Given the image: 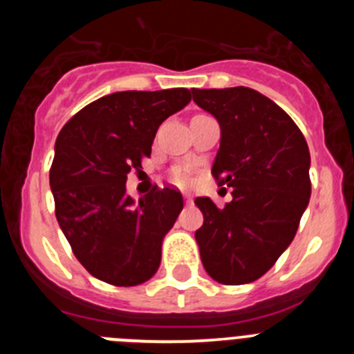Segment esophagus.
I'll return each mask as SVG.
<instances>
[{
    "label": "esophagus",
    "instance_id": "esophagus-1",
    "mask_svg": "<svg viewBox=\"0 0 354 354\" xmlns=\"http://www.w3.org/2000/svg\"><path fill=\"white\" fill-rule=\"evenodd\" d=\"M184 200H186V204H193V196L189 192H184Z\"/></svg>",
    "mask_w": 354,
    "mask_h": 354
}]
</instances>
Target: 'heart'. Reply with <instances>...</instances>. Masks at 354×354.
I'll use <instances>...</instances> for the list:
<instances>
[{
  "label": "heart",
  "instance_id": "1",
  "mask_svg": "<svg viewBox=\"0 0 354 354\" xmlns=\"http://www.w3.org/2000/svg\"><path fill=\"white\" fill-rule=\"evenodd\" d=\"M175 179H177V183H186L187 177H186V174H184V171H177Z\"/></svg>",
  "mask_w": 354,
  "mask_h": 354
}]
</instances>
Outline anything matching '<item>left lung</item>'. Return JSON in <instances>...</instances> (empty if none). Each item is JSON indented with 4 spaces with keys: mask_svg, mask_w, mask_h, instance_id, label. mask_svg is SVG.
Listing matches in <instances>:
<instances>
[{
    "mask_svg": "<svg viewBox=\"0 0 354 354\" xmlns=\"http://www.w3.org/2000/svg\"><path fill=\"white\" fill-rule=\"evenodd\" d=\"M196 106L221 131L211 174L232 187L218 209L209 196L195 204L204 225L195 232L209 277L225 286L255 282L292 243L310 200V152L292 118L246 86L192 88Z\"/></svg>",
    "mask_w": 354,
    "mask_h": 354,
    "instance_id": "left-lung-1",
    "label": "left lung"
}]
</instances>
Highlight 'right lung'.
<instances>
[{
    "label": "right lung",
    "mask_w": 354,
    "mask_h": 354,
    "mask_svg": "<svg viewBox=\"0 0 354 354\" xmlns=\"http://www.w3.org/2000/svg\"><path fill=\"white\" fill-rule=\"evenodd\" d=\"M189 101L187 88L109 93L84 106L56 138L49 171L56 220L77 261L102 282L140 286L161 264L183 195L156 186L134 200L126 183L150 156L159 126Z\"/></svg>",
    "instance_id": "add662e5"
}]
</instances>
